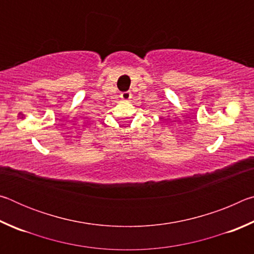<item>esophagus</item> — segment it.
<instances>
[{
	"instance_id": "34e87169",
	"label": "esophagus",
	"mask_w": 254,
	"mask_h": 254,
	"mask_svg": "<svg viewBox=\"0 0 254 254\" xmlns=\"http://www.w3.org/2000/svg\"><path fill=\"white\" fill-rule=\"evenodd\" d=\"M131 96H132V94H131V92H130V91L121 93V98H122V100H124V101H127V100H130Z\"/></svg>"
}]
</instances>
